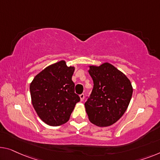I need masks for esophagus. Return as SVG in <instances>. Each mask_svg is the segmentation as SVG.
Masks as SVG:
<instances>
[{
    "label": "esophagus",
    "mask_w": 160,
    "mask_h": 160,
    "mask_svg": "<svg viewBox=\"0 0 160 160\" xmlns=\"http://www.w3.org/2000/svg\"><path fill=\"white\" fill-rule=\"evenodd\" d=\"M80 101H82L83 100H84V98H85V95L83 94V93L80 94Z\"/></svg>",
    "instance_id": "1"
}]
</instances>
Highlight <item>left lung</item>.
<instances>
[{"instance_id":"1","label":"left lung","mask_w":160,"mask_h":160,"mask_svg":"<svg viewBox=\"0 0 160 160\" xmlns=\"http://www.w3.org/2000/svg\"><path fill=\"white\" fill-rule=\"evenodd\" d=\"M93 88L85 106L90 122L98 126L116 123L125 113L133 93L127 77L109 63L90 66Z\"/></svg>"}]
</instances>
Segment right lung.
Listing matches in <instances>:
<instances>
[{
	"mask_svg": "<svg viewBox=\"0 0 160 160\" xmlns=\"http://www.w3.org/2000/svg\"><path fill=\"white\" fill-rule=\"evenodd\" d=\"M74 70L65 61H59L43 70L31 83L32 105L47 124L57 126L66 123L80 101L72 80Z\"/></svg>",
	"mask_w": 160,
	"mask_h": 160,
	"instance_id": "1",
	"label": "right lung"
}]
</instances>
